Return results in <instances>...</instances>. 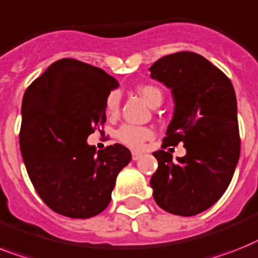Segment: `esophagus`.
Segmentation results:
<instances>
[{
    "mask_svg": "<svg viewBox=\"0 0 258 258\" xmlns=\"http://www.w3.org/2000/svg\"><path fill=\"white\" fill-rule=\"evenodd\" d=\"M142 158V154L138 151H133V160H139Z\"/></svg>",
    "mask_w": 258,
    "mask_h": 258,
    "instance_id": "obj_1",
    "label": "esophagus"
}]
</instances>
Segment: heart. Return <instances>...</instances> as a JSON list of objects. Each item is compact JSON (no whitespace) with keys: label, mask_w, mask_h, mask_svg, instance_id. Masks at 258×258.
<instances>
[{"label":"heart","mask_w":258,"mask_h":258,"mask_svg":"<svg viewBox=\"0 0 258 258\" xmlns=\"http://www.w3.org/2000/svg\"><path fill=\"white\" fill-rule=\"evenodd\" d=\"M138 93L150 104L151 107H154L155 104L162 103L163 94L155 86H142L138 90ZM119 104H120V95H119L118 91H112L108 95L107 100H106V111H107V114L110 116H114V115L118 114ZM115 136H116V139L120 143L125 144L127 147L140 148L143 146L144 142L152 136V131L150 128H147V127H140V125L134 124H122L116 130Z\"/></svg>","instance_id":"obj_1"}]
</instances>
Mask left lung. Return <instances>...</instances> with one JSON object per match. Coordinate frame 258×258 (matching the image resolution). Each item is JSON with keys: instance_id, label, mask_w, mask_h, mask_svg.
Masks as SVG:
<instances>
[{"instance_id": "8db88e82", "label": "left lung", "mask_w": 258, "mask_h": 258, "mask_svg": "<svg viewBox=\"0 0 258 258\" xmlns=\"http://www.w3.org/2000/svg\"><path fill=\"white\" fill-rule=\"evenodd\" d=\"M150 71L175 102L163 147L184 143L187 150L177 163L164 150L154 152L152 195L167 212L195 216L212 207L233 177L240 158L236 94L223 71L192 51L163 56Z\"/></svg>"}]
</instances>
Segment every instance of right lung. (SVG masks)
Instances as JSON below:
<instances>
[{
    "instance_id": "add662e5",
    "label": "right lung",
    "mask_w": 258,
    "mask_h": 258,
    "mask_svg": "<svg viewBox=\"0 0 258 258\" xmlns=\"http://www.w3.org/2000/svg\"><path fill=\"white\" fill-rule=\"evenodd\" d=\"M118 81L102 69L63 58L25 91L20 147L37 194L54 212L89 219L106 209L118 173L131 162L122 144L96 151L87 136L106 122Z\"/></svg>"
}]
</instances>
